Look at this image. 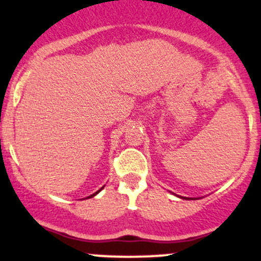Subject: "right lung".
<instances>
[{
  "mask_svg": "<svg viewBox=\"0 0 261 261\" xmlns=\"http://www.w3.org/2000/svg\"><path fill=\"white\" fill-rule=\"evenodd\" d=\"M99 190H102V188H100V189H99ZM99 190H98V192H97V193H99ZM97 193H94V194H92V195H91V197H88V198H92V197H94V195H96V194H97Z\"/></svg>",
  "mask_w": 261,
  "mask_h": 261,
  "instance_id": "1",
  "label": "right lung"
}]
</instances>
